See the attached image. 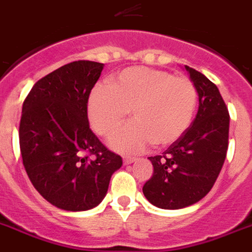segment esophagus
<instances>
[{
  "label": "esophagus",
  "instance_id": "esophagus-1",
  "mask_svg": "<svg viewBox=\"0 0 252 252\" xmlns=\"http://www.w3.org/2000/svg\"><path fill=\"white\" fill-rule=\"evenodd\" d=\"M135 159H137V158H135V157L126 156V157H123V162H124V165H129V163L134 162Z\"/></svg>",
  "mask_w": 252,
  "mask_h": 252
}]
</instances>
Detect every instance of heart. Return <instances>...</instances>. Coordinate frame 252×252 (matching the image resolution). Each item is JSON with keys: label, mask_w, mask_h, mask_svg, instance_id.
<instances>
[{"label": "heart", "mask_w": 252, "mask_h": 252, "mask_svg": "<svg viewBox=\"0 0 252 252\" xmlns=\"http://www.w3.org/2000/svg\"><path fill=\"white\" fill-rule=\"evenodd\" d=\"M198 94L191 81L147 67L123 69L110 87L99 85L90 94V124L100 135H109L128 115L133 122L118 129L110 146L124 153H138L153 143L167 147L191 123Z\"/></svg>", "instance_id": "obj_1"}]
</instances>
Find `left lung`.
Segmentation results:
<instances>
[{
	"instance_id": "left-lung-1",
	"label": "left lung",
	"mask_w": 252,
	"mask_h": 252,
	"mask_svg": "<svg viewBox=\"0 0 252 252\" xmlns=\"http://www.w3.org/2000/svg\"><path fill=\"white\" fill-rule=\"evenodd\" d=\"M199 96L195 119L161 156L148 157L153 175L143 185L148 202L161 209L195 204L211 191L228 148L229 114L220 90L204 74L185 65Z\"/></svg>"
}]
</instances>
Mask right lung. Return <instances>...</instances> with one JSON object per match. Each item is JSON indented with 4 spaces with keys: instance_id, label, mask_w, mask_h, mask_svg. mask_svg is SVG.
<instances>
[{
    "instance_id": "right-lung-1",
    "label": "right lung",
    "mask_w": 252,
    "mask_h": 252,
    "mask_svg": "<svg viewBox=\"0 0 252 252\" xmlns=\"http://www.w3.org/2000/svg\"><path fill=\"white\" fill-rule=\"evenodd\" d=\"M104 64L77 61L39 80L23 104L19 138L24 167L34 188L54 207L93 209L122 167L90 129L87 101Z\"/></svg>"
}]
</instances>
